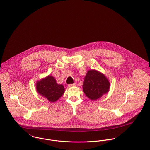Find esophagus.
<instances>
[{"label":"esophagus","instance_id":"34e87169","mask_svg":"<svg viewBox=\"0 0 150 150\" xmlns=\"http://www.w3.org/2000/svg\"><path fill=\"white\" fill-rule=\"evenodd\" d=\"M74 85H76V83H74L73 84H69V85H68V86L69 87H71V86H73Z\"/></svg>","mask_w":150,"mask_h":150}]
</instances>
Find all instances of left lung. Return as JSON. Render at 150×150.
<instances>
[{"mask_svg":"<svg viewBox=\"0 0 150 150\" xmlns=\"http://www.w3.org/2000/svg\"><path fill=\"white\" fill-rule=\"evenodd\" d=\"M109 86L110 83L105 76L94 70L87 72L82 85L84 93L92 100H96L107 93Z\"/></svg>","mask_w":150,"mask_h":150,"instance_id":"1","label":"left lung"}]
</instances>
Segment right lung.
Returning <instances> with one entry per match:
<instances>
[{
  "mask_svg": "<svg viewBox=\"0 0 150 150\" xmlns=\"http://www.w3.org/2000/svg\"><path fill=\"white\" fill-rule=\"evenodd\" d=\"M36 87L38 92L50 102L56 101L65 92L64 86L57 84L54 78L50 76L38 82Z\"/></svg>",
  "mask_w": 150,
  "mask_h": 150,
  "instance_id": "1",
  "label": "right lung"
}]
</instances>
